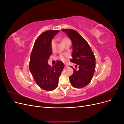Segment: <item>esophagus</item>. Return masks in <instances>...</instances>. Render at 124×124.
Listing matches in <instances>:
<instances>
[{"mask_svg":"<svg viewBox=\"0 0 124 124\" xmlns=\"http://www.w3.org/2000/svg\"><path fill=\"white\" fill-rule=\"evenodd\" d=\"M65 66L66 67H68V65H65Z\"/></svg>","mask_w":124,"mask_h":124,"instance_id":"34e87169","label":"esophagus"}]
</instances>
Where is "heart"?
Wrapping results in <instances>:
<instances>
[{
    "instance_id": "b5f03b06",
    "label": "heart",
    "mask_w": 124,
    "mask_h": 124,
    "mask_svg": "<svg viewBox=\"0 0 124 124\" xmlns=\"http://www.w3.org/2000/svg\"><path fill=\"white\" fill-rule=\"evenodd\" d=\"M70 41L68 38H67V37H64V38H63L62 39V44H64L65 43H66L67 42H68V41ZM55 41L54 40H53L51 41V49L53 51L54 50V48L55 46ZM59 59H61V61H65L66 60V57L65 56H63V55H60L59 57Z\"/></svg>"
}]
</instances>
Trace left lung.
Here are the masks:
<instances>
[{
  "label": "left lung",
  "mask_w": 124,
  "mask_h": 124,
  "mask_svg": "<svg viewBox=\"0 0 124 124\" xmlns=\"http://www.w3.org/2000/svg\"><path fill=\"white\" fill-rule=\"evenodd\" d=\"M72 43V58L70 62L76 63L73 73L69 77L73 87L80 88L85 87L91 82L95 70L96 59L88 43L77 31L73 29H63Z\"/></svg>",
  "instance_id": "left-lung-1"
}]
</instances>
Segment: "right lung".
Returning <instances> with one entry per match:
<instances>
[{
    "label": "right lung",
    "mask_w": 124,
    "mask_h": 124,
    "mask_svg": "<svg viewBox=\"0 0 124 124\" xmlns=\"http://www.w3.org/2000/svg\"><path fill=\"white\" fill-rule=\"evenodd\" d=\"M59 30L45 31L37 38L33 45L29 64L33 79L40 88L50 91L57 87L58 80L64 66L58 61L54 66L48 64V59L52 55V39Z\"/></svg>",
    "instance_id": "add662e5"
}]
</instances>
